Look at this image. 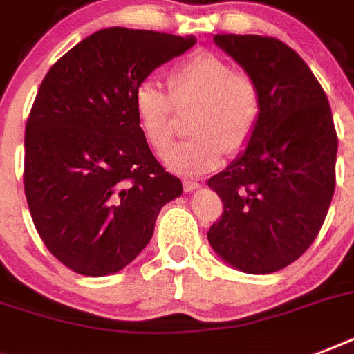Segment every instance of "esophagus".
Wrapping results in <instances>:
<instances>
[{
  "label": "esophagus",
  "instance_id": "esophagus-1",
  "mask_svg": "<svg viewBox=\"0 0 354 354\" xmlns=\"http://www.w3.org/2000/svg\"><path fill=\"white\" fill-rule=\"evenodd\" d=\"M183 187H185V191H187V193H193V191H196V189L202 187V183L196 182V180H183Z\"/></svg>",
  "mask_w": 354,
  "mask_h": 354
}]
</instances>
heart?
<instances>
[{"mask_svg": "<svg viewBox=\"0 0 354 354\" xmlns=\"http://www.w3.org/2000/svg\"><path fill=\"white\" fill-rule=\"evenodd\" d=\"M169 82L172 95L154 79L141 80L132 95L141 133L158 152L171 143L174 106L198 102L189 122L194 136L163 156L169 169L182 174L213 171L224 150L236 152L250 141L261 115V95L248 75L235 73L213 53H198L172 69Z\"/></svg>", "mask_w": 354, "mask_h": 354, "instance_id": "heart-1", "label": "heart"}]
</instances>
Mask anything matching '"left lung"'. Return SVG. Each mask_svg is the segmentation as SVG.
I'll return each mask as SVG.
<instances>
[{
  "label": "left lung",
  "instance_id": "8db88e82",
  "mask_svg": "<svg viewBox=\"0 0 354 354\" xmlns=\"http://www.w3.org/2000/svg\"><path fill=\"white\" fill-rule=\"evenodd\" d=\"M257 84L261 115L246 149L207 180L224 213L207 232L218 257L244 274H272L318 235L335 194L338 138L329 101L294 49L266 36L215 35Z\"/></svg>",
  "mask_w": 354,
  "mask_h": 354
}]
</instances>
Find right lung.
I'll return each mask as SVG.
<instances>
[{"instance_id": "1", "label": "right lung", "mask_w": 354, "mask_h": 354, "mask_svg": "<svg viewBox=\"0 0 354 354\" xmlns=\"http://www.w3.org/2000/svg\"><path fill=\"white\" fill-rule=\"evenodd\" d=\"M194 44L193 35L108 27L41 80L25 127V196L47 250L77 274L128 266L152 239L161 207L183 193L150 152L132 95Z\"/></svg>"}]
</instances>
